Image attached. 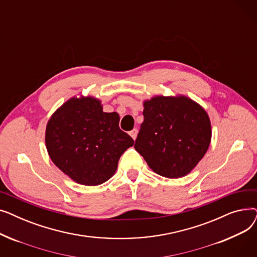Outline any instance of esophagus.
Returning <instances> with one entry per match:
<instances>
[{
	"label": "esophagus",
	"mask_w": 257,
	"mask_h": 257,
	"mask_svg": "<svg viewBox=\"0 0 257 257\" xmlns=\"http://www.w3.org/2000/svg\"><path fill=\"white\" fill-rule=\"evenodd\" d=\"M138 132H139V130L137 129V128H134V129H132L131 131H130V136H131V138L133 139V140H136L137 139V137H138Z\"/></svg>",
	"instance_id": "34e87169"
}]
</instances>
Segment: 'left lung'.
<instances>
[{
  "mask_svg": "<svg viewBox=\"0 0 257 257\" xmlns=\"http://www.w3.org/2000/svg\"><path fill=\"white\" fill-rule=\"evenodd\" d=\"M144 107L136 150L160 176H185L203 158L210 144L206 111L183 96L155 97Z\"/></svg>",
  "mask_w": 257,
  "mask_h": 257,
  "instance_id": "obj_1",
  "label": "left lung"
}]
</instances>
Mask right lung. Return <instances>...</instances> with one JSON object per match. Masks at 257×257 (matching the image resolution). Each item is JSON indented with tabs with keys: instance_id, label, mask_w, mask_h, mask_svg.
Instances as JSON below:
<instances>
[{
	"instance_id": "1",
	"label": "right lung",
	"mask_w": 257,
	"mask_h": 257,
	"mask_svg": "<svg viewBox=\"0 0 257 257\" xmlns=\"http://www.w3.org/2000/svg\"><path fill=\"white\" fill-rule=\"evenodd\" d=\"M116 112H103L90 97L65 102L48 121L46 146L52 161L74 181L99 185L114 174L134 141L118 127Z\"/></svg>"
}]
</instances>
